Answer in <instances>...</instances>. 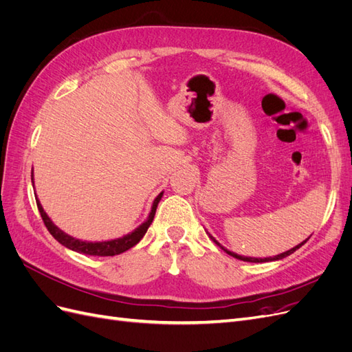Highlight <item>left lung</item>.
Masks as SVG:
<instances>
[{
  "mask_svg": "<svg viewBox=\"0 0 352 352\" xmlns=\"http://www.w3.org/2000/svg\"><path fill=\"white\" fill-rule=\"evenodd\" d=\"M208 236L212 239V241H214L217 245H219V247L223 250V251H225V252H228L229 255H232V257H235V258H238V260H242V261H248V263H269V261H276V260H282V258H285V257H287V255H291V254H294L298 248H300V247H302V245L308 241V239H305L304 242H301V243H298L296 245V247H294V248H291V250H287V251H285V252H282V254H279V255H274V257H265V258H255V257H243V255H239V254H235V252H232V251H229V250H226L225 247H221V245L214 239V238H212L211 235H210V233H208Z\"/></svg>",
  "mask_w": 352,
  "mask_h": 352,
  "instance_id": "left-lung-1",
  "label": "left lung"
}]
</instances>
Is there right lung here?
I'll return each mask as SVG.
<instances>
[{"mask_svg": "<svg viewBox=\"0 0 352 352\" xmlns=\"http://www.w3.org/2000/svg\"><path fill=\"white\" fill-rule=\"evenodd\" d=\"M32 184H34V170H32ZM162 197H163V192H160L157 195V198L153 202L150 216L146 217V220L142 223V225H140L135 230H132L131 233H127V235H124L122 238L111 239V241H102V242H88V241L76 239V238L67 235L66 232H63L60 228H57L54 225V223H52V220L48 217V214L44 211V208H42L39 199L36 201V206H38V210L41 212V217H42V220H44L48 232L61 245H65L66 248H69L72 251L80 252V254H87V255H98V257H111V255L122 254V252L127 251L129 248L135 247V245L144 238L148 228L151 226V223L154 220L155 210H157V206H158L160 199H162Z\"/></svg>", "mask_w": 352, "mask_h": 352, "instance_id": "obj_1", "label": "right lung"}]
</instances>
